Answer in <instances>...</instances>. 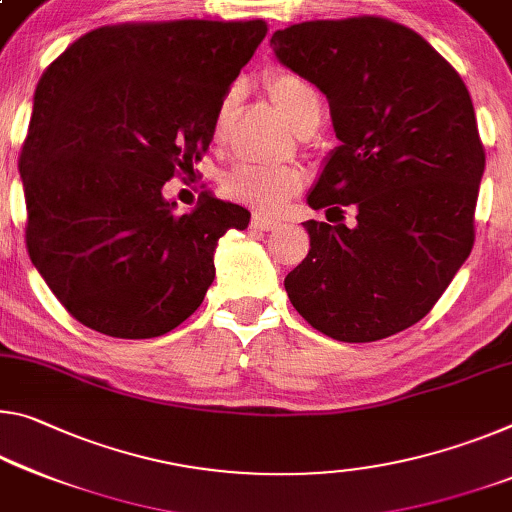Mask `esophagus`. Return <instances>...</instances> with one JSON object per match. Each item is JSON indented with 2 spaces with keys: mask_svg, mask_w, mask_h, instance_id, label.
Instances as JSON below:
<instances>
[{
  "mask_svg": "<svg viewBox=\"0 0 512 512\" xmlns=\"http://www.w3.org/2000/svg\"><path fill=\"white\" fill-rule=\"evenodd\" d=\"M250 225H253V227H257V230H266V232H269V230H275V227H278L280 223L278 221H275V218H271V216H264V214H253V221H250Z\"/></svg>",
  "mask_w": 512,
  "mask_h": 512,
  "instance_id": "1",
  "label": "esophagus"
}]
</instances>
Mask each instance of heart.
<instances>
[{
  "instance_id": "obj_1",
  "label": "heart",
  "mask_w": 512,
  "mask_h": 512,
  "mask_svg": "<svg viewBox=\"0 0 512 512\" xmlns=\"http://www.w3.org/2000/svg\"><path fill=\"white\" fill-rule=\"evenodd\" d=\"M266 91L291 127H300L314 111H319V95L303 77L287 70H275L266 77ZM234 109V93H227L218 104L214 116V136L221 139L227 132ZM305 184V173L300 166H234L223 180L227 198L246 202L259 209H278L282 202L294 196Z\"/></svg>"
}]
</instances>
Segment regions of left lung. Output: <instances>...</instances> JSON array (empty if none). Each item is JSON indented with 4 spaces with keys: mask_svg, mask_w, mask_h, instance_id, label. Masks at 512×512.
Returning <instances> with one entry per match:
<instances>
[{
    "mask_svg": "<svg viewBox=\"0 0 512 512\" xmlns=\"http://www.w3.org/2000/svg\"><path fill=\"white\" fill-rule=\"evenodd\" d=\"M271 47L328 97L342 141L307 202L358 212L353 230L303 223L310 253L285 278L291 305L348 344L415 326L476 237L485 150L465 81L417 31L376 15L291 24Z\"/></svg>",
    "mask_w": 512,
    "mask_h": 512,
    "instance_id": "8db88e82",
    "label": "left lung"
}]
</instances>
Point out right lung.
Returning <instances> with one entry per match:
<instances>
[{
  "instance_id": "right-lung-1",
  "label": "right lung",
  "mask_w": 512,
  "mask_h": 512,
  "mask_svg": "<svg viewBox=\"0 0 512 512\" xmlns=\"http://www.w3.org/2000/svg\"><path fill=\"white\" fill-rule=\"evenodd\" d=\"M266 31L264 20L107 24L43 72L20 152L24 241L86 328L150 339L200 307L218 239L246 230L250 212L202 193L177 214L161 189L193 175Z\"/></svg>"
}]
</instances>
